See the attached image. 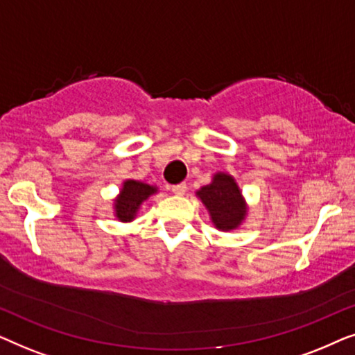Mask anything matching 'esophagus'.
Segmentation results:
<instances>
[{
    "mask_svg": "<svg viewBox=\"0 0 355 355\" xmlns=\"http://www.w3.org/2000/svg\"><path fill=\"white\" fill-rule=\"evenodd\" d=\"M186 184H176V186H173V193H176V196H184L186 193Z\"/></svg>",
    "mask_w": 355,
    "mask_h": 355,
    "instance_id": "34e87169",
    "label": "esophagus"
}]
</instances>
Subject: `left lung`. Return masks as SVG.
Wrapping results in <instances>:
<instances>
[{
    "instance_id": "obj_1",
    "label": "left lung",
    "mask_w": 355,
    "mask_h": 355,
    "mask_svg": "<svg viewBox=\"0 0 355 355\" xmlns=\"http://www.w3.org/2000/svg\"><path fill=\"white\" fill-rule=\"evenodd\" d=\"M196 196L205 205L213 226L218 231L237 230L249 215L245 197L230 173L218 171L213 174L211 182L196 191Z\"/></svg>"
}]
</instances>
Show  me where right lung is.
I'll list each match as a JSON object with an SVG mask.
<instances>
[{"mask_svg": "<svg viewBox=\"0 0 355 355\" xmlns=\"http://www.w3.org/2000/svg\"><path fill=\"white\" fill-rule=\"evenodd\" d=\"M155 193H158V187L153 184L137 181V179H125L121 184L119 193L113 198L114 218L121 223L134 221L142 203Z\"/></svg>", "mask_w": 355, "mask_h": 355, "instance_id": "right-lung-1", "label": "right lung"}]
</instances>
